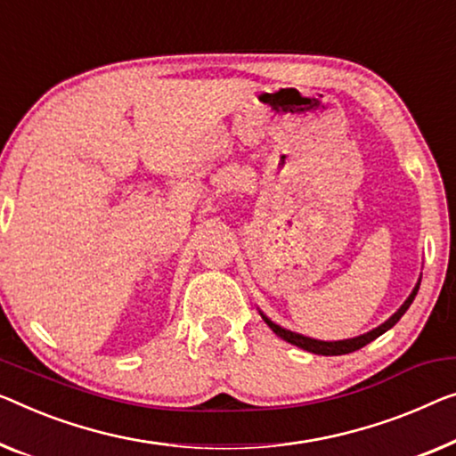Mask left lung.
<instances>
[{"label":"left lung","mask_w":456,"mask_h":456,"mask_svg":"<svg viewBox=\"0 0 456 456\" xmlns=\"http://www.w3.org/2000/svg\"><path fill=\"white\" fill-rule=\"evenodd\" d=\"M419 282H422V274H419L416 287L410 293V297L405 298V303L399 307L395 314H393L389 319H387L385 323H380L379 328L366 331V334H360L356 338H348V339H338V342H325V339H315V338H309V336H303V334H297V331H290L287 328H282V325H278L272 322L268 315H264V311H260V315L264 322H266L268 328L274 331L278 338H282L284 342L297 346V348H303L311 352V354H319V356H339V354H350V352L360 350L362 346L370 344L372 339H377L379 336H383L387 330H391L393 325H395L399 319L403 317V314L407 309H410V305L413 303V298H416L418 290H419Z\"/></svg>","instance_id":"obj_1"}]
</instances>
